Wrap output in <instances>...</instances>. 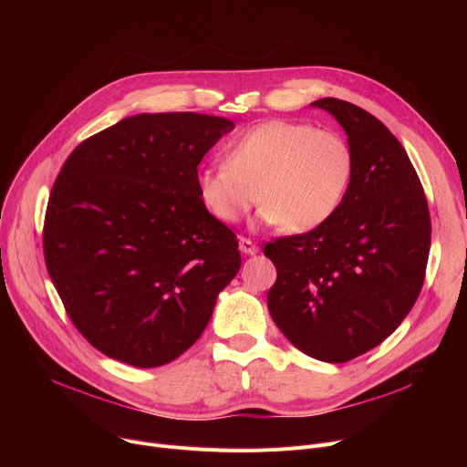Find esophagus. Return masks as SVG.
Listing matches in <instances>:
<instances>
[{"mask_svg":"<svg viewBox=\"0 0 467 467\" xmlns=\"http://www.w3.org/2000/svg\"><path fill=\"white\" fill-rule=\"evenodd\" d=\"M238 248L242 254H246V255H255L259 252L257 244H254L250 238H244V236L238 238Z\"/></svg>","mask_w":467,"mask_h":467,"instance_id":"esophagus-1","label":"esophagus"}]
</instances>
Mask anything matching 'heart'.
I'll return each mask as SVG.
<instances>
[{"mask_svg":"<svg viewBox=\"0 0 467 467\" xmlns=\"http://www.w3.org/2000/svg\"><path fill=\"white\" fill-rule=\"evenodd\" d=\"M354 174V153L338 132L275 119L233 140L223 164L196 174L202 206L221 223H236L257 201V223L306 233L338 210Z\"/></svg>","mask_w":467,"mask_h":467,"instance_id":"heart-1","label":"heart"}]
</instances>
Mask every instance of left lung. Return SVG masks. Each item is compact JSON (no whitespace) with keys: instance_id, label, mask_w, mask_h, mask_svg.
Wrapping results in <instances>:
<instances>
[{"instance_id":"left-lung-1","label":"left lung","mask_w":467,"mask_h":467,"mask_svg":"<svg viewBox=\"0 0 467 467\" xmlns=\"http://www.w3.org/2000/svg\"><path fill=\"white\" fill-rule=\"evenodd\" d=\"M310 106L347 132L354 174L326 223L266 244L278 271L266 301L293 347L345 363L379 347L419 299L431 223L407 151L375 115L338 98Z\"/></svg>"}]
</instances>
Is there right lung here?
Instances as JSON below:
<instances>
[{
	"instance_id": "obj_1",
	"label": "right lung",
	"mask_w": 467,
	"mask_h": 467,
	"mask_svg": "<svg viewBox=\"0 0 467 467\" xmlns=\"http://www.w3.org/2000/svg\"><path fill=\"white\" fill-rule=\"evenodd\" d=\"M234 122L141 113L79 143L48 196L43 250L71 322L134 367H161L206 329L240 271L234 233L196 191L202 157Z\"/></svg>"
}]
</instances>
